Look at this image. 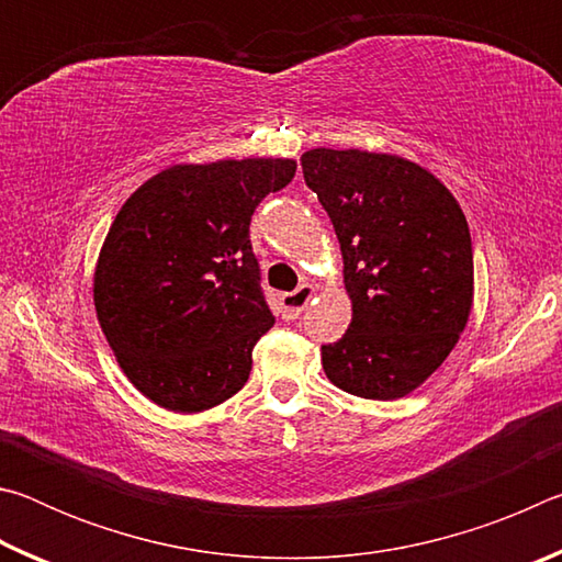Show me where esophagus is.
Returning <instances> with one entry per match:
<instances>
[{"label":"esophagus","mask_w":562,"mask_h":562,"mask_svg":"<svg viewBox=\"0 0 562 562\" xmlns=\"http://www.w3.org/2000/svg\"><path fill=\"white\" fill-rule=\"evenodd\" d=\"M312 297H315V288H312L310 282L300 284V288L294 290V292L282 294V297H280L282 317H284V319H297V317L302 315V312H304V307H307V304H310Z\"/></svg>","instance_id":"34e87169"}]
</instances>
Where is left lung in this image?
Returning <instances> with one entry per match:
<instances>
[{
	"label": "left lung",
	"mask_w": 562,
	"mask_h": 562,
	"mask_svg": "<svg viewBox=\"0 0 562 562\" xmlns=\"http://www.w3.org/2000/svg\"><path fill=\"white\" fill-rule=\"evenodd\" d=\"M304 183L335 225L347 335L322 347L341 392L412 394L439 369L473 310V247L461 205L431 170L396 154L312 148Z\"/></svg>",
	"instance_id": "left-lung-1"
}]
</instances>
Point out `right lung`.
<instances>
[{"instance_id": "1", "label": "right lung", "mask_w": 562, "mask_h": 562, "mask_svg": "<svg viewBox=\"0 0 562 562\" xmlns=\"http://www.w3.org/2000/svg\"><path fill=\"white\" fill-rule=\"evenodd\" d=\"M292 158L178 164L113 217L93 270V307L121 372L150 402L198 414L240 392L274 325L250 217L294 178Z\"/></svg>"}]
</instances>
